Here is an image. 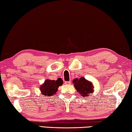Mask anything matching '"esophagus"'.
<instances>
[{
  "instance_id": "1",
  "label": "esophagus",
  "mask_w": 132,
  "mask_h": 132,
  "mask_svg": "<svg viewBox=\"0 0 132 132\" xmlns=\"http://www.w3.org/2000/svg\"><path fill=\"white\" fill-rule=\"evenodd\" d=\"M71 81H66V82H65V84H66V85H70V84H71Z\"/></svg>"
}]
</instances>
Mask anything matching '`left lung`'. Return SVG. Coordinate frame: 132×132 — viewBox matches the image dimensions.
Masks as SVG:
<instances>
[{"instance_id": "1", "label": "left lung", "mask_w": 132, "mask_h": 132, "mask_svg": "<svg viewBox=\"0 0 132 132\" xmlns=\"http://www.w3.org/2000/svg\"><path fill=\"white\" fill-rule=\"evenodd\" d=\"M74 84V87L77 89V92L83 97L89 96V94H92L93 92V85L91 82L86 80L84 77H81L80 79H75L73 80Z\"/></svg>"}]
</instances>
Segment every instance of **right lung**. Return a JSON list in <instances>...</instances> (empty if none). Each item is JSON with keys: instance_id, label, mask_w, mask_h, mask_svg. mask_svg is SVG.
<instances>
[{"instance_id": "1", "label": "right lung", "mask_w": 132, "mask_h": 132, "mask_svg": "<svg viewBox=\"0 0 132 132\" xmlns=\"http://www.w3.org/2000/svg\"><path fill=\"white\" fill-rule=\"evenodd\" d=\"M62 84L63 81L61 78H59L57 80H46L40 87L42 94L45 96H52L56 93L59 87L61 86Z\"/></svg>"}]
</instances>
